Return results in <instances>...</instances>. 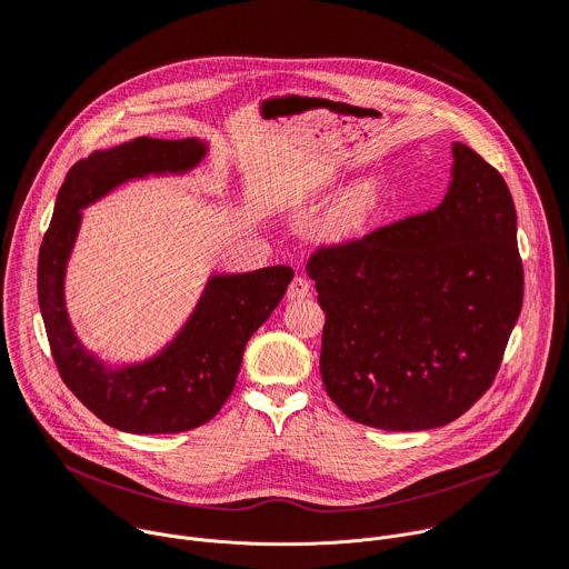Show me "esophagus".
I'll return each mask as SVG.
<instances>
[{"label": "esophagus", "mask_w": 569, "mask_h": 569, "mask_svg": "<svg viewBox=\"0 0 569 569\" xmlns=\"http://www.w3.org/2000/svg\"><path fill=\"white\" fill-rule=\"evenodd\" d=\"M308 292H310V283H308V279H306V277H301V274H297V277L290 281L286 297H288L290 301H297V299L308 297Z\"/></svg>", "instance_id": "obj_1"}]
</instances>
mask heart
<instances>
[{
  "label": "heart",
  "instance_id": "obj_1",
  "mask_svg": "<svg viewBox=\"0 0 569 569\" xmlns=\"http://www.w3.org/2000/svg\"><path fill=\"white\" fill-rule=\"evenodd\" d=\"M378 202H380V187L376 182H362L353 187L333 207L327 220V229L338 238L358 233L376 211Z\"/></svg>",
  "mask_w": 569,
  "mask_h": 569
}]
</instances>
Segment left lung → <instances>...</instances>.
<instances>
[{
	"label": "left lung",
	"mask_w": 569,
	"mask_h": 569,
	"mask_svg": "<svg viewBox=\"0 0 569 569\" xmlns=\"http://www.w3.org/2000/svg\"><path fill=\"white\" fill-rule=\"evenodd\" d=\"M452 157L437 209L308 259L327 312L321 380L362 426L415 432L459 419L493 385L518 321L513 198L472 148L455 143Z\"/></svg>",
	"instance_id": "obj_1"
}]
</instances>
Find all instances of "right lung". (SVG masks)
Masks as SVG:
<instances>
[{"instance_id":"add662e5","label":"right lung","mask_w":569,"mask_h":569,"mask_svg":"<svg viewBox=\"0 0 569 569\" xmlns=\"http://www.w3.org/2000/svg\"><path fill=\"white\" fill-rule=\"evenodd\" d=\"M204 154L207 143L193 137H137L92 152L69 169L42 240L38 301L58 373L92 415L123 432L176 435L211 421L233 391L248 340L292 279L288 266L211 277L176 340L139 365L110 369L80 345L64 308V270L83 218L80 209L128 180L187 173Z\"/></svg>"}]
</instances>
